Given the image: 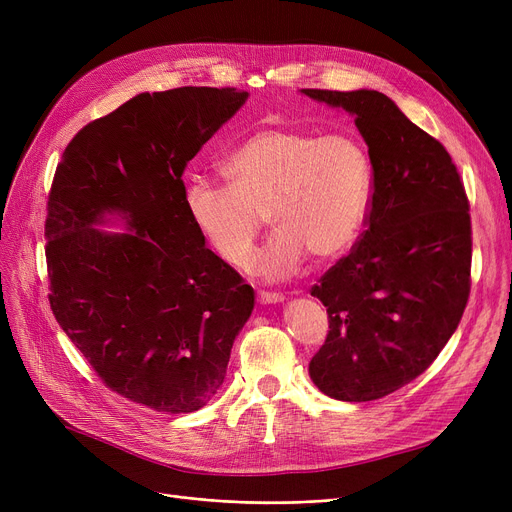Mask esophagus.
Returning a JSON list of instances; mask_svg holds the SVG:
<instances>
[{"instance_id": "34e87169", "label": "esophagus", "mask_w": 512, "mask_h": 512, "mask_svg": "<svg viewBox=\"0 0 512 512\" xmlns=\"http://www.w3.org/2000/svg\"><path fill=\"white\" fill-rule=\"evenodd\" d=\"M257 299H259V303H261V305H276V303H282V301H284V294L263 290V292H259V294H257Z\"/></svg>"}]
</instances>
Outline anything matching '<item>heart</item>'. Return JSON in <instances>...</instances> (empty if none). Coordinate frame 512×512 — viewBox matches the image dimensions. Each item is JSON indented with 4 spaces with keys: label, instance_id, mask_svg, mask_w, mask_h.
I'll list each match as a JSON object with an SVG mask.
<instances>
[{
    "label": "heart",
    "instance_id": "b5f03b06",
    "mask_svg": "<svg viewBox=\"0 0 512 512\" xmlns=\"http://www.w3.org/2000/svg\"><path fill=\"white\" fill-rule=\"evenodd\" d=\"M222 172L228 186L186 182L188 220L215 257L242 267L267 213L276 232L251 261L267 280L297 274L307 257L338 259L367 224L373 161L355 132L261 126L226 155Z\"/></svg>",
    "mask_w": 512,
    "mask_h": 512
}]
</instances>
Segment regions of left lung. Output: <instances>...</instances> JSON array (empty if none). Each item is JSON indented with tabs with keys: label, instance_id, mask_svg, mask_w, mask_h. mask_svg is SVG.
Returning <instances> with one entry per match:
<instances>
[{
	"label": "left lung",
	"instance_id": "8db88e82",
	"mask_svg": "<svg viewBox=\"0 0 512 512\" xmlns=\"http://www.w3.org/2000/svg\"><path fill=\"white\" fill-rule=\"evenodd\" d=\"M303 93L351 112L373 161L365 230L311 286L330 332L309 375L330 398L375 400L421 375L459 326L471 292L469 199L444 145L384 93Z\"/></svg>",
	"mask_w": 512,
	"mask_h": 512
}]
</instances>
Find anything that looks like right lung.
<instances>
[{
    "instance_id": "right-lung-1",
    "label": "right lung",
    "mask_w": 512,
    "mask_h": 512,
    "mask_svg": "<svg viewBox=\"0 0 512 512\" xmlns=\"http://www.w3.org/2000/svg\"><path fill=\"white\" fill-rule=\"evenodd\" d=\"M249 93H141L76 132L47 199L49 305L112 392L193 413L224 384L255 294L188 220L184 168ZM116 212L122 235L94 226Z\"/></svg>"
}]
</instances>
